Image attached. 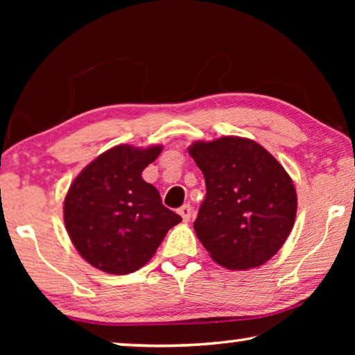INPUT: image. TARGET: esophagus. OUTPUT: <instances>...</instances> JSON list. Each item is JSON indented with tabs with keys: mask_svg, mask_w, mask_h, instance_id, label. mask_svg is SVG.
I'll return each mask as SVG.
<instances>
[{
	"mask_svg": "<svg viewBox=\"0 0 355 355\" xmlns=\"http://www.w3.org/2000/svg\"><path fill=\"white\" fill-rule=\"evenodd\" d=\"M178 214L182 216L184 222H188L191 219V214H192V207L189 205V203H184L183 207L178 208Z\"/></svg>",
	"mask_w": 355,
	"mask_h": 355,
	"instance_id": "esophagus-1",
	"label": "esophagus"
}]
</instances>
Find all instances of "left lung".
Instances as JSON below:
<instances>
[{"instance_id":"1","label":"left lung","mask_w":355,"mask_h":355,"mask_svg":"<svg viewBox=\"0 0 355 355\" xmlns=\"http://www.w3.org/2000/svg\"><path fill=\"white\" fill-rule=\"evenodd\" d=\"M188 152L207 186L194 220L197 238L227 269L261 266L293 230L297 211L293 180L266 148L245 137L199 141Z\"/></svg>"}]
</instances>
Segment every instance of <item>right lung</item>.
I'll return each mask as SVG.
<instances>
[{"label":"right lung","instance_id":"1","mask_svg":"<svg viewBox=\"0 0 355 355\" xmlns=\"http://www.w3.org/2000/svg\"><path fill=\"white\" fill-rule=\"evenodd\" d=\"M163 146H117L84 167L64 200V222L71 243L94 268L130 274L155 255L166 233L182 222L161 202L142 171Z\"/></svg>","mask_w":355,"mask_h":355}]
</instances>
